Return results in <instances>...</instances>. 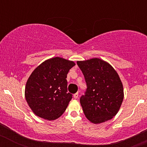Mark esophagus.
<instances>
[{"label":"esophagus","mask_w":147,"mask_h":147,"mask_svg":"<svg viewBox=\"0 0 147 147\" xmlns=\"http://www.w3.org/2000/svg\"><path fill=\"white\" fill-rule=\"evenodd\" d=\"M78 96H79V94H78V92H77V93H75V94H74L73 97L75 99H77V98H78Z\"/></svg>","instance_id":"obj_1"}]
</instances>
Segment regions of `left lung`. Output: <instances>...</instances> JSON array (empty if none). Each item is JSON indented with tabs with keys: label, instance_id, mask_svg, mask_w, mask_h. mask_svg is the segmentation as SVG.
Here are the masks:
<instances>
[{
	"label": "left lung",
	"instance_id": "obj_1",
	"mask_svg": "<svg viewBox=\"0 0 147 147\" xmlns=\"http://www.w3.org/2000/svg\"><path fill=\"white\" fill-rule=\"evenodd\" d=\"M77 64L87 83V91L80 100L87 119L94 124L112 119L124 99L123 84L117 71L97 57L78 61Z\"/></svg>",
	"mask_w": 147,
	"mask_h": 147
}]
</instances>
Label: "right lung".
I'll return each instance as SVG.
<instances>
[{
  "label": "right lung",
  "instance_id": "add662e5",
  "mask_svg": "<svg viewBox=\"0 0 147 147\" xmlns=\"http://www.w3.org/2000/svg\"><path fill=\"white\" fill-rule=\"evenodd\" d=\"M75 63L60 57L38 65L28 78L25 97L36 116L47 120L60 117L72 100L67 92V75Z\"/></svg>",
  "mask_w": 147,
  "mask_h": 147
}]
</instances>
